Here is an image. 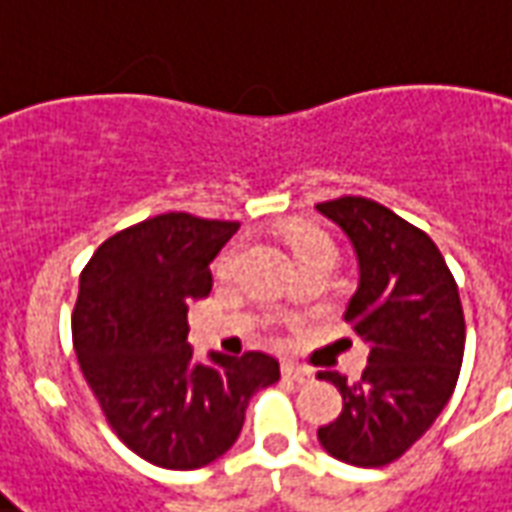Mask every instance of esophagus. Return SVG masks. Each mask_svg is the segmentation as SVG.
<instances>
[{
	"instance_id": "1",
	"label": "esophagus",
	"mask_w": 512,
	"mask_h": 512,
	"mask_svg": "<svg viewBox=\"0 0 512 512\" xmlns=\"http://www.w3.org/2000/svg\"><path fill=\"white\" fill-rule=\"evenodd\" d=\"M282 374H285V380L299 382V385L313 382V371L305 366H296V363H285V366H282Z\"/></svg>"
}]
</instances>
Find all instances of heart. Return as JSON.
Returning <instances> with one entry per match:
<instances>
[{"label": "heart", "mask_w": 512, "mask_h": 512, "mask_svg": "<svg viewBox=\"0 0 512 512\" xmlns=\"http://www.w3.org/2000/svg\"><path fill=\"white\" fill-rule=\"evenodd\" d=\"M285 241L291 246V252L296 260H302V257H335V244H332V238L324 230L313 227V224L291 227V230L285 232ZM232 257H235V249L221 255V271H227V268L232 266Z\"/></svg>", "instance_id": "obj_1"}]
</instances>
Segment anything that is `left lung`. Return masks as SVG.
Segmentation results:
<instances>
[{"label": "left lung", "instance_id": "obj_1", "mask_svg": "<svg viewBox=\"0 0 512 512\" xmlns=\"http://www.w3.org/2000/svg\"><path fill=\"white\" fill-rule=\"evenodd\" d=\"M316 207L355 246L360 285L343 318L368 343L357 382L318 374L343 396L341 416L318 427V441L349 466H388L455 393L466 349L457 282L430 235L380 202L341 196Z\"/></svg>", "mask_w": 512, "mask_h": 512}]
</instances>
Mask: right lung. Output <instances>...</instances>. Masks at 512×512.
Wrapping results in <instances>:
<instances>
[{
  "mask_svg": "<svg viewBox=\"0 0 512 512\" xmlns=\"http://www.w3.org/2000/svg\"><path fill=\"white\" fill-rule=\"evenodd\" d=\"M238 221L160 213L110 235L80 274L71 338L110 430L146 463L191 471L219 460L255 391L280 380L263 352L196 363L188 302L213 288L210 260Z\"/></svg>",
  "mask_w": 512,
  "mask_h": 512,
  "instance_id": "right-lung-1",
  "label": "right lung"
}]
</instances>
